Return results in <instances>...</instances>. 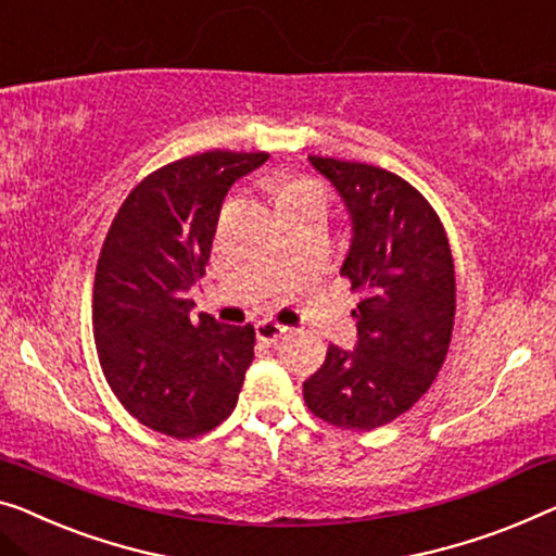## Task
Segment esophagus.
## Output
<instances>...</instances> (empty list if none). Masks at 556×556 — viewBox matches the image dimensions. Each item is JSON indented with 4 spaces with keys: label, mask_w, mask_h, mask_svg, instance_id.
Wrapping results in <instances>:
<instances>
[{
    "label": "esophagus",
    "mask_w": 556,
    "mask_h": 556,
    "mask_svg": "<svg viewBox=\"0 0 556 556\" xmlns=\"http://www.w3.org/2000/svg\"><path fill=\"white\" fill-rule=\"evenodd\" d=\"M254 329H256V337H260L262 342H277V339L287 334V327L279 325V321H275V319L256 321Z\"/></svg>",
    "instance_id": "1"
}]
</instances>
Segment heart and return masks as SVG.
Here are the masks:
<instances>
[{
	"instance_id": "obj_1",
	"label": "heart",
	"mask_w": 556,
	"mask_h": 556,
	"mask_svg": "<svg viewBox=\"0 0 556 556\" xmlns=\"http://www.w3.org/2000/svg\"><path fill=\"white\" fill-rule=\"evenodd\" d=\"M325 187L309 177H285L277 181V206L279 212H292L306 204H325Z\"/></svg>"
}]
</instances>
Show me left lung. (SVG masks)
<instances>
[{
  "label": "left lung",
  "instance_id": "obj_1",
  "mask_svg": "<svg viewBox=\"0 0 556 556\" xmlns=\"http://www.w3.org/2000/svg\"><path fill=\"white\" fill-rule=\"evenodd\" d=\"M352 217L342 277L364 294L352 317L357 346L329 344L304 382L314 417L369 432L409 412L432 387L452 342L457 285L446 231L432 204L375 164L309 156Z\"/></svg>",
  "mask_w": 556,
  "mask_h": 556
}]
</instances>
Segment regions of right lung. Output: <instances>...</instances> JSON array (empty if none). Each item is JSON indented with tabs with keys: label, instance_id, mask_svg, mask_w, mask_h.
I'll return each mask as SVG.
<instances>
[{
	"label": "right lung",
	"instance_id": "add662e5",
	"mask_svg": "<svg viewBox=\"0 0 556 556\" xmlns=\"http://www.w3.org/2000/svg\"><path fill=\"white\" fill-rule=\"evenodd\" d=\"M267 152H212L164 164L124 199L97 262L92 325L102 371L137 421L174 439L212 432L237 407L254 327L189 319L222 202Z\"/></svg>",
	"mask_w": 556,
	"mask_h": 556
}]
</instances>
